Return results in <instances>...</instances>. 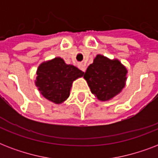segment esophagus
I'll return each mask as SVG.
<instances>
[{
  "instance_id": "34e87169",
  "label": "esophagus",
  "mask_w": 158,
  "mask_h": 158,
  "mask_svg": "<svg viewBox=\"0 0 158 158\" xmlns=\"http://www.w3.org/2000/svg\"><path fill=\"white\" fill-rule=\"evenodd\" d=\"M79 68L81 69L82 71L85 72V70H86V67H85V65H84V64H79Z\"/></svg>"
}]
</instances>
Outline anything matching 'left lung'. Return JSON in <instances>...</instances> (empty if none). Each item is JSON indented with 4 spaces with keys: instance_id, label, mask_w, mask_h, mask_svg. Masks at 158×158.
Segmentation results:
<instances>
[{
    "instance_id": "left-lung-1",
    "label": "left lung",
    "mask_w": 158,
    "mask_h": 158,
    "mask_svg": "<svg viewBox=\"0 0 158 158\" xmlns=\"http://www.w3.org/2000/svg\"><path fill=\"white\" fill-rule=\"evenodd\" d=\"M127 72L120 60L97 55L93 64H89L84 73V78L92 94L98 100L105 102L122 91L125 86Z\"/></svg>"
}]
</instances>
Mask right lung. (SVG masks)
<instances>
[{
    "mask_svg": "<svg viewBox=\"0 0 158 158\" xmlns=\"http://www.w3.org/2000/svg\"><path fill=\"white\" fill-rule=\"evenodd\" d=\"M83 75L84 72L77 67L56 57L38 66L35 85L45 98L60 104L69 98L73 82Z\"/></svg>",
    "mask_w": 158,
    "mask_h": 158,
    "instance_id": "right-lung-1",
    "label": "right lung"
}]
</instances>
